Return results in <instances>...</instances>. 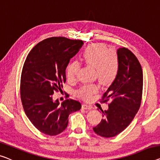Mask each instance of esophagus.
Wrapping results in <instances>:
<instances>
[{"mask_svg": "<svg viewBox=\"0 0 160 160\" xmlns=\"http://www.w3.org/2000/svg\"><path fill=\"white\" fill-rule=\"evenodd\" d=\"M82 108H84V109H91L92 107L90 106H89V105H87V104H85V103H83V104L82 105Z\"/></svg>", "mask_w": 160, "mask_h": 160, "instance_id": "1", "label": "esophagus"}]
</instances>
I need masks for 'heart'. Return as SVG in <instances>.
I'll list each match as a JSON object with an SVG mask.
<instances>
[{
    "instance_id": "b5f03b06",
    "label": "heart",
    "mask_w": 160,
    "mask_h": 160,
    "mask_svg": "<svg viewBox=\"0 0 160 160\" xmlns=\"http://www.w3.org/2000/svg\"><path fill=\"white\" fill-rule=\"evenodd\" d=\"M80 59L85 65L95 68V76L103 84L111 83L117 77L119 70L118 57L113 51H109L103 44L88 45L80 54ZM80 64L71 62L67 67L66 76L68 81L73 82L78 77ZM98 90L95 85H85L78 90L80 98H88Z\"/></svg>"
}]
</instances>
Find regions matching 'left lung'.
Masks as SVG:
<instances>
[{
    "label": "left lung",
    "mask_w": 160,
    "mask_h": 160,
    "mask_svg": "<svg viewBox=\"0 0 160 160\" xmlns=\"http://www.w3.org/2000/svg\"><path fill=\"white\" fill-rule=\"evenodd\" d=\"M119 70L117 77L103 95L101 102H109L102 111L100 123L93 128L98 135L113 137L130 124L139 111L143 90V72L139 60L125 47L117 50Z\"/></svg>",
    "instance_id": "1"
}]
</instances>
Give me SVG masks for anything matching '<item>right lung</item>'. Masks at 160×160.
<instances>
[{
	"label": "right lung",
	"mask_w": 160,
	"mask_h": 160,
	"mask_svg": "<svg viewBox=\"0 0 160 160\" xmlns=\"http://www.w3.org/2000/svg\"><path fill=\"white\" fill-rule=\"evenodd\" d=\"M82 45L81 40L48 38L38 43L26 59L21 76V102L26 115L43 133H62L69 115L81 108L79 101L67 99L60 104L58 99L53 101L52 95L62 90L67 67Z\"/></svg>",
	"instance_id": "obj_1"
}]
</instances>
